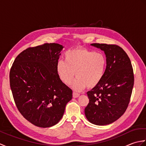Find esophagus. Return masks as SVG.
I'll return each instance as SVG.
<instances>
[{
  "label": "esophagus",
  "instance_id": "1",
  "mask_svg": "<svg viewBox=\"0 0 146 146\" xmlns=\"http://www.w3.org/2000/svg\"><path fill=\"white\" fill-rule=\"evenodd\" d=\"M80 96V94H77V93H75V92H73V98H78V97Z\"/></svg>",
  "mask_w": 146,
  "mask_h": 146
}]
</instances>
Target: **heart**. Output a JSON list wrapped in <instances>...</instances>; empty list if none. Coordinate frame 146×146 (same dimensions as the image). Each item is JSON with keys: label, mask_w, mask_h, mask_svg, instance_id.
<instances>
[{"label": "heart", "mask_w": 146, "mask_h": 146, "mask_svg": "<svg viewBox=\"0 0 146 146\" xmlns=\"http://www.w3.org/2000/svg\"><path fill=\"white\" fill-rule=\"evenodd\" d=\"M64 62L60 60L56 71L60 81L66 85L72 82L75 75L77 77L72 85L75 91L93 88L103 80L107 68V60L102 52L85 48H76L67 51L64 55Z\"/></svg>", "instance_id": "heart-1"}]
</instances>
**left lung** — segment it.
Segmentation results:
<instances>
[{"label": "left lung", "instance_id": "left-lung-1", "mask_svg": "<svg viewBox=\"0 0 146 146\" xmlns=\"http://www.w3.org/2000/svg\"><path fill=\"white\" fill-rule=\"evenodd\" d=\"M90 45L104 51L107 63L102 81L87 92L89 103L85 114L93 124L105 125L125 111L134 86V73L131 60L122 48L113 44Z\"/></svg>", "mask_w": 146, "mask_h": 146}]
</instances>
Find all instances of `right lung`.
<instances>
[{
  "instance_id": "obj_1",
  "label": "right lung",
  "mask_w": 146,
  "mask_h": 146,
  "mask_svg": "<svg viewBox=\"0 0 146 146\" xmlns=\"http://www.w3.org/2000/svg\"><path fill=\"white\" fill-rule=\"evenodd\" d=\"M64 47L56 43L29 48L19 54L10 71V86L19 111L29 122L50 127L63 117L72 90L57 75Z\"/></svg>"
}]
</instances>
